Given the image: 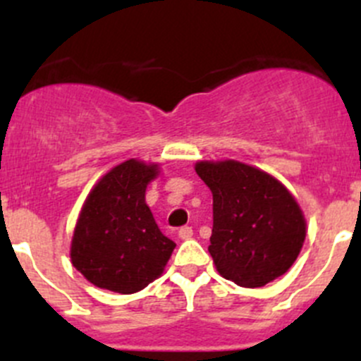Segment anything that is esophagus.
<instances>
[{"mask_svg": "<svg viewBox=\"0 0 361 361\" xmlns=\"http://www.w3.org/2000/svg\"><path fill=\"white\" fill-rule=\"evenodd\" d=\"M178 235H180V239L187 241V239H190L192 235H194V231H192V227H181L180 231H178Z\"/></svg>", "mask_w": 361, "mask_h": 361, "instance_id": "1", "label": "esophagus"}]
</instances>
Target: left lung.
<instances>
[{
  "label": "left lung",
  "instance_id": "1",
  "mask_svg": "<svg viewBox=\"0 0 361 361\" xmlns=\"http://www.w3.org/2000/svg\"><path fill=\"white\" fill-rule=\"evenodd\" d=\"M213 194L209 253L225 279L258 288L285 274L300 253L305 220L288 188L238 160L195 164Z\"/></svg>",
  "mask_w": 361,
  "mask_h": 361
}]
</instances>
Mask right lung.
I'll return each instance as SVG.
<instances>
[{
    "label": "right lung",
    "mask_w": 361,
    "mask_h": 361,
    "mask_svg": "<svg viewBox=\"0 0 361 361\" xmlns=\"http://www.w3.org/2000/svg\"><path fill=\"white\" fill-rule=\"evenodd\" d=\"M157 164L126 160L104 174L85 199L71 241V262L87 281L136 293L162 274L176 248L145 202Z\"/></svg>",
    "instance_id": "add662e5"
}]
</instances>
